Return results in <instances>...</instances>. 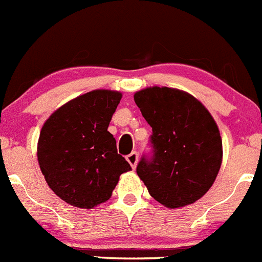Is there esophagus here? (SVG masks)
Listing matches in <instances>:
<instances>
[{
  "instance_id": "34e87169",
  "label": "esophagus",
  "mask_w": 262,
  "mask_h": 262,
  "mask_svg": "<svg viewBox=\"0 0 262 262\" xmlns=\"http://www.w3.org/2000/svg\"><path fill=\"white\" fill-rule=\"evenodd\" d=\"M138 158H139V156H138V153H136V151H133V153H129L128 156L126 157L127 162H128V163L131 164V167H133V168H135L136 164H138Z\"/></svg>"
}]
</instances>
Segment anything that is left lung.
<instances>
[{"instance_id": "obj_1", "label": "left lung", "mask_w": 262, "mask_h": 262, "mask_svg": "<svg viewBox=\"0 0 262 262\" xmlns=\"http://www.w3.org/2000/svg\"><path fill=\"white\" fill-rule=\"evenodd\" d=\"M136 105L150 124L151 151L136 167L149 194L168 208L194 203L212 186L223 159L220 131L195 98L170 87L136 92Z\"/></svg>"}]
</instances>
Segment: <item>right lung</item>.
Instances as JSON below:
<instances>
[{"label": "right lung", "mask_w": 262, "mask_h": 262, "mask_svg": "<svg viewBox=\"0 0 262 262\" xmlns=\"http://www.w3.org/2000/svg\"><path fill=\"white\" fill-rule=\"evenodd\" d=\"M122 95L95 90L59 108L41 129L38 163L55 194L79 208L108 201L119 176L131 171L108 131Z\"/></svg>", "instance_id": "add662e5"}]
</instances>
